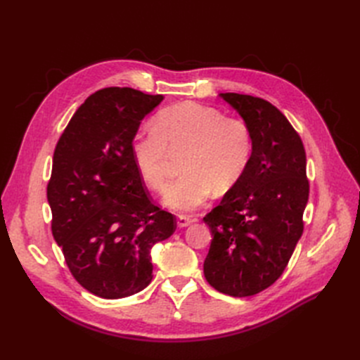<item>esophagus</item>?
Returning a JSON list of instances; mask_svg holds the SVG:
<instances>
[{"mask_svg": "<svg viewBox=\"0 0 360 360\" xmlns=\"http://www.w3.org/2000/svg\"><path fill=\"white\" fill-rule=\"evenodd\" d=\"M193 222V219H191L189 216H184V214H179L177 216V226L179 228H186Z\"/></svg>", "mask_w": 360, "mask_h": 360, "instance_id": "1", "label": "esophagus"}]
</instances>
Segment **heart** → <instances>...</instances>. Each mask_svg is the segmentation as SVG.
Returning a JSON list of instances; mask_svg holds the SVG:
<instances>
[{
  "instance_id": "1",
  "label": "heart",
  "mask_w": 360,
  "mask_h": 360,
  "mask_svg": "<svg viewBox=\"0 0 360 360\" xmlns=\"http://www.w3.org/2000/svg\"><path fill=\"white\" fill-rule=\"evenodd\" d=\"M156 126L144 127L132 141V158L143 181L162 189L167 180L168 150L189 147L181 177L163 191L162 202L174 212L198 209L216 191L230 189L252 155L248 124L209 106L180 103L158 114Z\"/></svg>"
}]
</instances>
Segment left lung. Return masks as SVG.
I'll use <instances>...</instances> for the list:
<instances>
[{
	"label": "left lung",
	"mask_w": 360,
	"mask_h": 360,
	"mask_svg": "<svg viewBox=\"0 0 360 360\" xmlns=\"http://www.w3.org/2000/svg\"><path fill=\"white\" fill-rule=\"evenodd\" d=\"M219 97L248 124L252 155L242 177L202 219L213 237L204 276L217 291L246 297L282 275L302 237L307 155L285 115L267 101L237 93Z\"/></svg>",
	"instance_id": "1"
}]
</instances>
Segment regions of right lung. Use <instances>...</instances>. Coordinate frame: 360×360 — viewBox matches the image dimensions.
Wrapping results in <instances>:
<instances>
[{"label":"right lung","mask_w":360,"mask_h":360,"mask_svg":"<svg viewBox=\"0 0 360 360\" xmlns=\"http://www.w3.org/2000/svg\"><path fill=\"white\" fill-rule=\"evenodd\" d=\"M163 101L127 86L91 94L53 151L52 236L73 278L94 296L122 299L153 279L150 250L176 231L151 204L132 158L141 122Z\"/></svg>","instance_id":"1"}]
</instances>
